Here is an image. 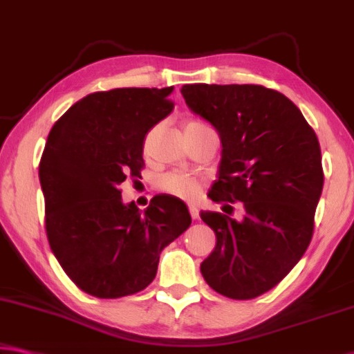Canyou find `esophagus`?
Returning <instances> with one entry per match:
<instances>
[{"label": "esophagus", "instance_id": "1", "mask_svg": "<svg viewBox=\"0 0 354 354\" xmlns=\"http://www.w3.org/2000/svg\"><path fill=\"white\" fill-rule=\"evenodd\" d=\"M189 212H190V216H192L194 221H197V218L200 217L198 216V207L195 205H189Z\"/></svg>", "mask_w": 354, "mask_h": 354}]
</instances>
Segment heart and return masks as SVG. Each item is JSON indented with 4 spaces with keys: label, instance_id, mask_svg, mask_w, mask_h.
<instances>
[{
    "label": "heart",
    "instance_id": "heart-1",
    "mask_svg": "<svg viewBox=\"0 0 354 354\" xmlns=\"http://www.w3.org/2000/svg\"><path fill=\"white\" fill-rule=\"evenodd\" d=\"M197 127H207L203 121L190 120L184 126L186 129H197ZM159 187L162 192L170 194L173 197L183 200H195L201 192V181L194 175L183 171H168L159 179Z\"/></svg>",
    "mask_w": 354,
    "mask_h": 354
}]
</instances>
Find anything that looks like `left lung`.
<instances>
[{
    "mask_svg": "<svg viewBox=\"0 0 354 354\" xmlns=\"http://www.w3.org/2000/svg\"><path fill=\"white\" fill-rule=\"evenodd\" d=\"M181 93L222 142L218 179L207 197L244 206L239 222L222 212L200 214L217 238L201 274L227 298H257L276 287L310 244L324 181L317 133L288 97L261 85L194 83Z\"/></svg>",
    "mask_w": 354,
    "mask_h": 354,
    "instance_id": "8db88e82",
    "label": "left lung"
}]
</instances>
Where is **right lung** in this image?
<instances>
[{
  "label": "right lung",
  "instance_id": "obj_1",
  "mask_svg": "<svg viewBox=\"0 0 354 354\" xmlns=\"http://www.w3.org/2000/svg\"><path fill=\"white\" fill-rule=\"evenodd\" d=\"M168 88L88 94L55 122L39 164L50 249L78 288L96 298L153 282L160 252L189 228L181 200L157 195L145 211L120 184L140 175L147 133L171 113Z\"/></svg>",
  "mask_w": 354,
  "mask_h": 354
}]
</instances>
